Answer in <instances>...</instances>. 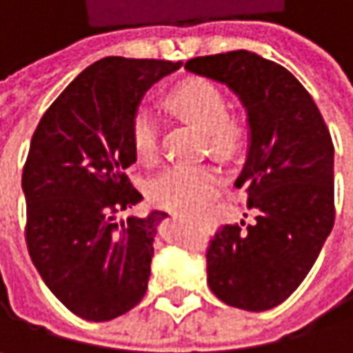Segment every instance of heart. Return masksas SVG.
Instances as JSON below:
<instances>
[{
	"label": "heart",
	"instance_id": "obj_1",
	"mask_svg": "<svg viewBox=\"0 0 353 353\" xmlns=\"http://www.w3.org/2000/svg\"><path fill=\"white\" fill-rule=\"evenodd\" d=\"M170 108L183 120L200 128L206 145L221 157H233L245 145V122L227 112L225 94L208 79L192 77L176 85L168 96ZM130 139L137 157L153 163L159 153V120L139 108L130 120ZM221 188V174L210 165H174L149 185V200L163 210L177 214H200Z\"/></svg>",
	"mask_w": 353,
	"mask_h": 353
}]
</instances>
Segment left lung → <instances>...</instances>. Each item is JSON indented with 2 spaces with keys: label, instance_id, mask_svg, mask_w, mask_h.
<instances>
[{
  "label": "left lung",
  "instance_id": "obj_1",
  "mask_svg": "<svg viewBox=\"0 0 353 353\" xmlns=\"http://www.w3.org/2000/svg\"><path fill=\"white\" fill-rule=\"evenodd\" d=\"M185 69L229 85L249 120L247 161L235 185L245 190L255 223L214 233L208 286L229 307L274 309L307 278L335 223L329 128L301 81L255 52L196 57Z\"/></svg>",
  "mask_w": 353,
  "mask_h": 353
}]
</instances>
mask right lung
Returning a JSON list of instances; mask_svg holds the SVG:
<instances>
[{"mask_svg": "<svg viewBox=\"0 0 353 353\" xmlns=\"http://www.w3.org/2000/svg\"><path fill=\"white\" fill-rule=\"evenodd\" d=\"M177 61L106 57L81 71L36 126L22 172L26 245L40 278L77 317L110 321L147 292L153 241L168 216L116 214L143 200L124 174L130 120Z\"/></svg>", "mask_w": 353, "mask_h": 353, "instance_id": "1", "label": "right lung"}]
</instances>
